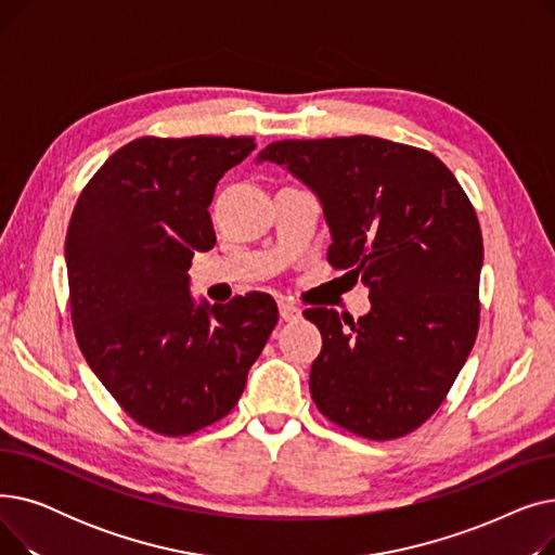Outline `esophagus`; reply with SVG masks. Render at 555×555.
<instances>
[{
  "label": "esophagus",
  "instance_id": "34e87169",
  "mask_svg": "<svg viewBox=\"0 0 555 555\" xmlns=\"http://www.w3.org/2000/svg\"><path fill=\"white\" fill-rule=\"evenodd\" d=\"M279 314L283 322H297V319H301V310L289 301H279Z\"/></svg>",
  "mask_w": 555,
  "mask_h": 555
}]
</instances>
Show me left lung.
Listing matches in <instances>:
<instances>
[{"instance_id": "1", "label": "left lung", "mask_w": 555, "mask_h": 555, "mask_svg": "<svg viewBox=\"0 0 555 555\" xmlns=\"http://www.w3.org/2000/svg\"><path fill=\"white\" fill-rule=\"evenodd\" d=\"M256 162L283 166L317 195L328 262L369 287L358 322L304 312L322 333L310 366L319 412L373 441L414 431L439 410L479 331L483 241L468 195L439 157L369 134L274 141Z\"/></svg>"}]
</instances>
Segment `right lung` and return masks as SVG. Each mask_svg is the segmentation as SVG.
<instances>
[{"label":"right lung","mask_w":555,"mask_h":555,"mask_svg":"<svg viewBox=\"0 0 555 555\" xmlns=\"http://www.w3.org/2000/svg\"><path fill=\"white\" fill-rule=\"evenodd\" d=\"M251 137H141L90 180L65 260L80 351L139 425L186 436L236 406L279 310L270 295L195 304L189 268L216 245L209 207Z\"/></svg>","instance_id":"obj_1"}]
</instances>
